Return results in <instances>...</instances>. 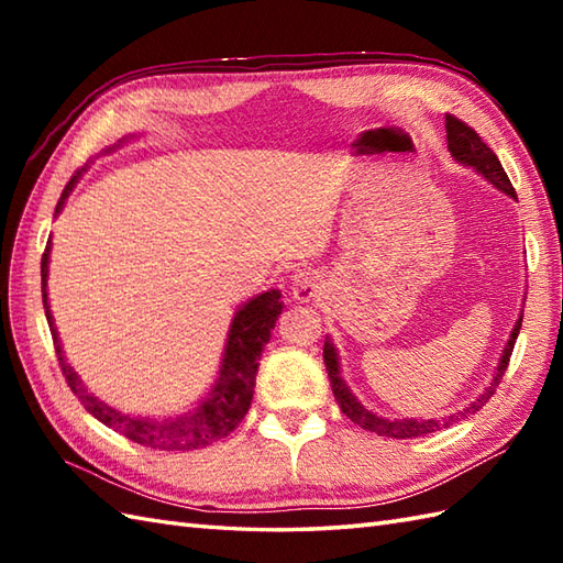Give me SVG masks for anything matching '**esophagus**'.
I'll return each instance as SVG.
<instances>
[{"label":"esophagus","instance_id":"obj_1","mask_svg":"<svg viewBox=\"0 0 563 563\" xmlns=\"http://www.w3.org/2000/svg\"><path fill=\"white\" fill-rule=\"evenodd\" d=\"M290 292L297 302H309L319 292V275L314 271H297L292 275Z\"/></svg>","mask_w":563,"mask_h":563}]
</instances>
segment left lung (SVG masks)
<instances>
[{
  "mask_svg": "<svg viewBox=\"0 0 563 563\" xmlns=\"http://www.w3.org/2000/svg\"><path fill=\"white\" fill-rule=\"evenodd\" d=\"M445 130H448V150H450L454 159H457L464 166H474V172H479L488 184H494L498 190H504L506 196L516 198V188H512L510 178L504 172V166H500V162H498L496 154L492 152V147H486V142L479 137V133H474L470 125L462 123L460 118H454V115H445ZM520 324H522V317L516 321V327H512V331H510L508 345L504 349V355H500V363L496 367V375L492 379V385H488L479 394V399L472 401L470 406H464V409L457 411V413L440 418V421H435V418H428V421H416V418H404V421H399V418H397V421H389V418H382L373 411H367L365 406L353 397L351 389L345 387V382L341 379L336 349H333V343L327 339V343H324V363H327V373H329V379H331L333 397H336L341 411L349 416L353 423H357L361 428L369 430V433H377V435L406 440V438H421V435H428V433H435V430L450 428L457 421H462V418L479 411L482 406H486V401L494 397L496 387L500 385V379H504V375H506V367H508L510 355H512V345H516V339L520 333Z\"/></svg>",
  "mask_w": 563,
  "mask_h": 563,
  "instance_id": "8db88e82",
  "label": "left lung"
}]
</instances>
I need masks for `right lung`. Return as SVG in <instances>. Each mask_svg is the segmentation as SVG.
<instances>
[{"label": "right lung", "mask_w": 563, "mask_h": 563, "mask_svg": "<svg viewBox=\"0 0 563 563\" xmlns=\"http://www.w3.org/2000/svg\"><path fill=\"white\" fill-rule=\"evenodd\" d=\"M81 172H77L69 178L63 196L57 200L55 212L63 210L65 200L71 194V188H75ZM47 263H51V239H47L45 254L41 258V285H43L41 290H43L47 327L53 331L57 361H59V367H63V375L67 379L71 394H75L84 409H87L93 418H99L103 426L113 428L115 433L137 442V445H145L152 450H166V452L198 450V448L212 445V442L227 438L239 423H242V418L246 416L251 406V399H254V385H256L263 345L268 343L275 319H278V314L283 312L278 290L256 295L254 300H249L234 314L230 336H227V345H224L220 377L214 382L208 399L202 401L196 411H188L184 416H174V418L128 416V413L115 411L113 406L103 404L99 397H93V394L81 385V379L77 377L75 369L65 363L63 345L57 341L55 321L51 314V305H47V290H45Z\"/></svg>", "instance_id": "obj_1"}]
</instances>
